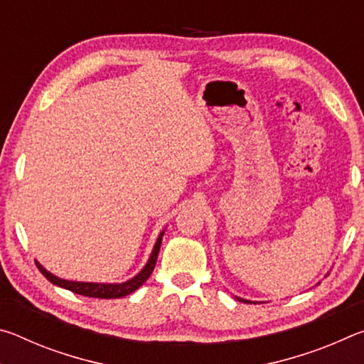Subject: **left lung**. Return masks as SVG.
I'll return each mask as SVG.
<instances>
[{
  "label": "left lung",
  "mask_w": 364,
  "mask_h": 364,
  "mask_svg": "<svg viewBox=\"0 0 364 364\" xmlns=\"http://www.w3.org/2000/svg\"><path fill=\"white\" fill-rule=\"evenodd\" d=\"M237 300H241V301H247V304H249V300H244V299H239V297H236Z\"/></svg>",
  "instance_id": "1"
}]
</instances>
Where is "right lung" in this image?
Listing matches in <instances>:
<instances>
[{
    "mask_svg": "<svg viewBox=\"0 0 364 364\" xmlns=\"http://www.w3.org/2000/svg\"><path fill=\"white\" fill-rule=\"evenodd\" d=\"M164 232L162 231L159 234L157 237V242L154 245L152 249V254L149 257V260L144 264V268L139 271V273L134 276V278L128 279L125 282H120V284H102V282H78V281H67L63 278H58V276H54L53 273H49L48 269H45L41 267L38 262H35L36 267L41 271V274L45 276V278L53 282L54 286H59V287H64L67 291H72L75 294L80 295H85V297H95V299H120V297H125V295L132 294L139 289L141 286L144 284L149 278L151 273L154 271V267H156V262H157V255H159V250H160V244H162V237H164Z\"/></svg>",
    "mask_w": 364,
    "mask_h": 364,
    "instance_id": "right-lung-1",
    "label": "right lung"
}]
</instances>
